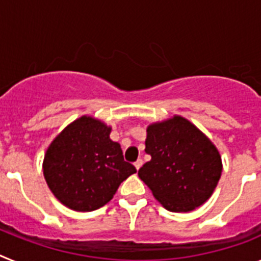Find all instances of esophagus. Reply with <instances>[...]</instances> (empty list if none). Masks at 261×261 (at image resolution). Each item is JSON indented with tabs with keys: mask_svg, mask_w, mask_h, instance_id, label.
Instances as JSON below:
<instances>
[{
	"mask_svg": "<svg viewBox=\"0 0 261 261\" xmlns=\"http://www.w3.org/2000/svg\"><path fill=\"white\" fill-rule=\"evenodd\" d=\"M142 165H144V161H142V159H138V161H136L135 162L136 170H140V168L142 167Z\"/></svg>",
	"mask_w": 261,
	"mask_h": 261,
	"instance_id": "1",
	"label": "esophagus"
}]
</instances>
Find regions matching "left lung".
<instances>
[{
  "label": "left lung",
  "instance_id": "1",
  "mask_svg": "<svg viewBox=\"0 0 261 261\" xmlns=\"http://www.w3.org/2000/svg\"><path fill=\"white\" fill-rule=\"evenodd\" d=\"M145 146L151 159L138 176L163 208L187 213L208 201L222 174V159L195 124L179 115L149 124Z\"/></svg>",
  "mask_w": 261,
  "mask_h": 261
}]
</instances>
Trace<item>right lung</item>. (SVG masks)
<instances>
[{
    "label": "right lung",
    "mask_w": 261,
    "mask_h": 261,
    "mask_svg": "<svg viewBox=\"0 0 261 261\" xmlns=\"http://www.w3.org/2000/svg\"><path fill=\"white\" fill-rule=\"evenodd\" d=\"M112 128L93 116L78 117L53 138L43 161L50 192L66 208L91 212L111 201L136 172L121 146L110 138Z\"/></svg>",
    "instance_id": "add662e5"
}]
</instances>
